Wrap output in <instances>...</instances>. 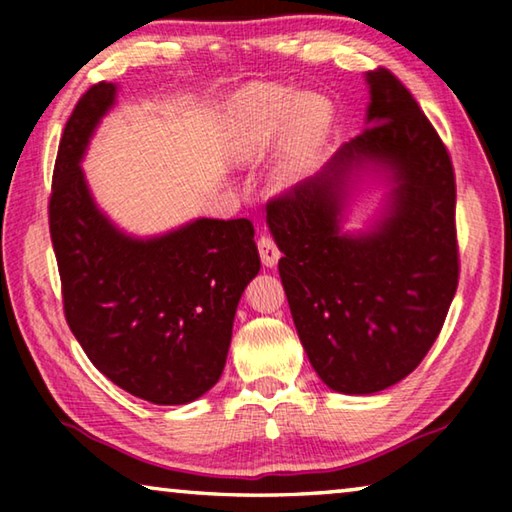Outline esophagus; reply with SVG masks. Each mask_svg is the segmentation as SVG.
<instances>
[{
	"instance_id": "obj_1",
	"label": "esophagus",
	"mask_w": 512,
	"mask_h": 512,
	"mask_svg": "<svg viewBox=\"0 0 512 512\" xmlns=\"http://www.w3.org/2000/svg\"><path fill=\"white\" fill-rule=\"evenodd\" d=\"M257 248H259V257H262L264 266L273 268L277 262H280L282 253H280V248H277V244H275L271 235H262V237H259Z\"/></svg>"
}]
</instances>
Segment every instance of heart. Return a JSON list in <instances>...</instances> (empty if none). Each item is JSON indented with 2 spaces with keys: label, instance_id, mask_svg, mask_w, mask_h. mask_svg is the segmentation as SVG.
<instances>
[{
  "label": "heart",
  "instance_id": "obj_1",
  "mask_svg": "<svg viewBox=\"0 0 512 512\" xmlns=\"http://www.w3.org/2000/svg\"><path fill=\"white\" fill-rule=\"evenodd\" d=\"M327 133L329 112L316 99L280 88H259L237 101L230 144L237 158H257L282 144L273 183L287 189L314 169Z\"/></svg>",
  "mask_w": 512,
  "mask_h": 512
}]
</instances>
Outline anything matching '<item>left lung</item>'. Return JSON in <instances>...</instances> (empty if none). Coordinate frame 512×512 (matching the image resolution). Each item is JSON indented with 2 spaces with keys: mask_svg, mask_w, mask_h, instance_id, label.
Masks as SVG:
<instances>
[{
  "mask_svg": "<svg viewBox=\"0 0 512 512\" xmlns=\"http://www.w3.org/2000/svg\"><path fill=\"white\" fill-rule=\"evenodd\" d=\"M366 128L323 171L266 205L293 323L316 375L336 393L372 395L429 352L458 287L452 160L411 92L366 74ZM363 177L389 192L366 231L342 230Z\"/></svg>",
  "mask_w": 512,
  "mask_h": 512,
  "instance_id": "8db88e82",
  "label": "left lung"
}]
</instances>
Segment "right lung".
Masks as SVG:
<instances>
[{
	"label": "right lung",
	"instance_id": "obj_1",
	"mask_svg": "<svg viewBox=\"0 0 512 512\" xmlns=\"http://www.w3.org/2000/svg\"><path fill=\"white\" fill-rule=\"evenodd\" d=\"M115 99V83L92 85L58 146L49 230L65 318L112 384L153 404H187L223 372L239 298L262 266L255 230L248 219H194L155 237L117 228L81 169Z\"/></svg>",
	"mask_w": 512,
	"mask_h": 512
}]
</instances>
